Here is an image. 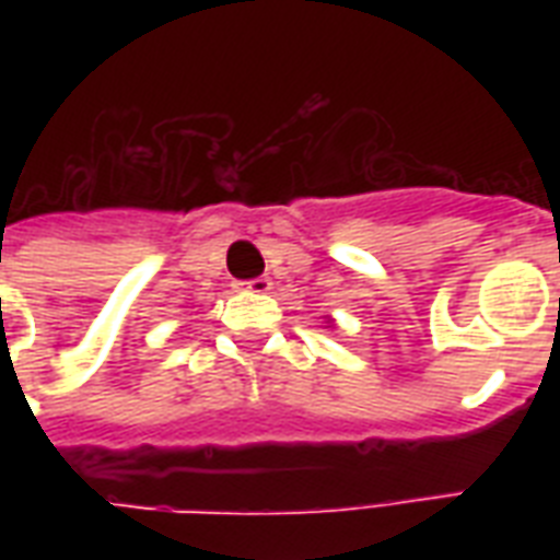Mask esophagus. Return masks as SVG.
Wrapping results in <instances>:
<instances>
[{"label":"esophagus","instance_id":"34e87169","mask_svg":"<svg viewBox=\"0 0 560 560\" xmlns=\"http://www.w3.org/2000/svg\"><path fill=\"white\" fill-rule=\"evenodd\" d=\"M237 288L246 290V293H270V290H272V281L267 279V276H261V279L241 281V284H237Z\"/></svg>","mask_w":560,"mask_h":560}]
</instances>
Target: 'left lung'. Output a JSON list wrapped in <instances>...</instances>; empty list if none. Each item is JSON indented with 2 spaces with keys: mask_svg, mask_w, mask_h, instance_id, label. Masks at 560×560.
I'll use <instances>...</instances> for the list:
<instances>
[{
  "mask_svg": "<svg viewBox=\"0 0 560 560\" xmlns=\"http://www.w3.org/2000/svg\"><path fill=\"white\" fill-rule=\"evenodd\" d=\"M325 328H334V319H331V316H328V319H325Z\"/></svg>",
  "mask_w": 560,
  "mask_h": 560,
  "instance_id": "8db88e82",
  "label": "left lung"
}]
</instances>
